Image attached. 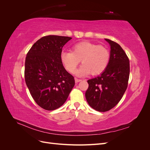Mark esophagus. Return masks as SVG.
Masks as SVG:
<instances>
[{"instance_id":"esophagus-1","label":"esophagus","mask_w":150,"mask_h":150,"mask_svg":"<svg viewBox=\"0 0 150 150\" xmlns=\"http://www.w3.org/2000/svg\"><path fill=\"white\" fill-rule=\"evenodd\" d=\"M82 81V79H78V78H75V82H76V83H78L80 82V81Z\"/></svg>"}]
</instances>
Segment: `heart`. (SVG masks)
I'll list each match as a JSON object with an SVG mask.
<instances>
[{"label": "heart", "mask_w": 150, "mask_h": 150, "mask_svg": "<svg viewBox=\"0 0 150 150\" xmlns=\"http://www.w3.org/2000/svg\"><path fill=\"white\" fill-rule=\"evenodd\" d=\"M61 61L66 69L71 73L75 71L81 61L83 65L77 74L98 75L106 70L110 63V52L105 46L84 41L74 44L72 52H62Z\"/></svg>", "instance_id": "b5f03b06"}]
</instances>
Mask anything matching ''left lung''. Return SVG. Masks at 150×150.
Here are the masks:
<instances>
[{
	"label": "left lung",
	"instance_id": "left-lung-1",
	"mask_svg": "<svg viewBox=\"0 0 150 150\" xmlns=\"http://www.w3.org/2000/svg\"><path fill=\"white\" fill-rule=\"evenodd\" d=\"M110 44V63L103 73L88 80L85 96L89 106L100 112L110 111L120 102L128 87L129 61L120 45L105 39Z\"/></svg>",
	"mask_w": 150,
	"mask_h": 150
}]
</instances>
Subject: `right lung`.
<instances>
[{
  "mask_svg": "<svg viewBox=\"0 0 150 150\" xmlns=\"http://www.w3.org/2000/svg\"><path fill=\"white\" fill-rule=\"evenodd\" d=\"M71 39L54 35L44 36L27 54L26 85L35 102L46 110L61 107L75 84L74 78L67 72L61 61L62 48Z\"/></svg>",
  "mask_w": 150,
  "mask_h": 150,
  "instance_id": "1",
  "label": "right lung"
}]
</instances>
